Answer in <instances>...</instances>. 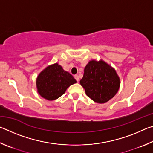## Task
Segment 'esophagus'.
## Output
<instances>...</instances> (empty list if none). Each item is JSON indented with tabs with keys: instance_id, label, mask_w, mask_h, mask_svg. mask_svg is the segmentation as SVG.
Listing matches in <instances>:
<instances>
[{
	"instance_id": "obj_1",
	"label": "esophagus",
	"mask_w": 153,
	"mask_h": 153,
	"mask_svg": "<svg viewBox=\"0 0 153 153\" xmlns=\"http://www.w3.org/2000/svg\"><path fill=\"white\" fill-rule=\"evenodd\" d=\"M74 78L77 80V82H78L79 81V76H78V75H75Z\"/></svg>"
}]
</instances>
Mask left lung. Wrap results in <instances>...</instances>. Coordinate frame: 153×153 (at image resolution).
<instances>
[{"mask_svg": "<svg viewBox=\"0 0 153 153\" xmlns=\"http://www.w3.org/2000/svg\"><path fill=\"white\" fill-rule=\"evenodd\" d=\"M79 83L88 97L100 104L111 99L120 86V77L115 69L102 60L89 61Z\"/></svg>", "mask_w": 153, "mask_h": 153, "instance_id": "left-lung-1", "label": "left lung"}]
</instances>
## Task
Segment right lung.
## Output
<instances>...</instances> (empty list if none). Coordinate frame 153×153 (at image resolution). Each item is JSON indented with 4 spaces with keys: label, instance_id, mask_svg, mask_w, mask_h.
I'll use <instances>...</instances> for the list:
<instances>
[{
    "label": "right lung",
    "instance_id": "1",
    "mask_svg": "<svg viewBox=\"0 0 153 153\" xmlns=\"http://www.w3.org/2000/svg\"><path fill=\"white\" fill-rule=\"evenodd\" d=\"M77 81L58 63L46 67L36 79V87L41 97L54 100L63 95L71 85Z\"/></svg>",
    "mask_w": 153,
    "mask_h": 153
}]
</instances>
